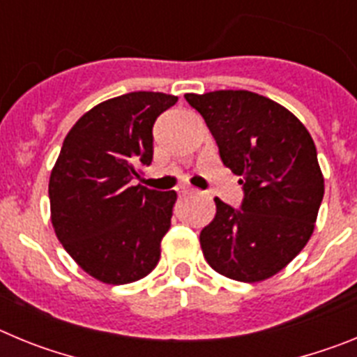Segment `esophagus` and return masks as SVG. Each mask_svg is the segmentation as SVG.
Wrapping results in <instances>:
<instances>
[{"label":"esophagus","instance_id":"obj_1","mask_svg":"<svg viewBox=\"0 0 357 357\" xmlns=\"http://www.w3.org/2000/svg\"><path fill=\"white\" fill-rule=\"evenodd\" d=\"M193 193H197V189L189 188V185H182V188L178 189V195H181V197H185V195H193Z\"/></svg>","mask_w":357,"mask_h":357}]
</instances>
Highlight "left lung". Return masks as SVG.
I'll list each match as a JSON object with an SVG mask.
<instances>
[{
  "label": "left lung",
  "mask_w": 357,
  "mask_h": 357,
  "mask_svg": "<svg viewBox=\"0 0 357 357\" xmlns=\"http://www.w3.org/2000/svg\"><path fill=\"white\" fill-rule=\"evenodd\" d=\"M184 98L245 193L239 209L214 198L216 216L200 232L204 257L239 282L275 275L309 241L324 198L313 137L288 109L250 91Z\"/></svg>",
  "instance_id": "left-lung-1"
}]
</instances>
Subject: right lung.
<instances>
[{"mask_svg": "<svg viewBox=\"0 0 357 357\" xmlns=\"http://www.w3.org/2000/svg\"><path fill=\"white\" fill-rule=\"evenodd\" d=\"M173 94L137 93L98 103L62 143L50 176L55 234L84 272L105 284L143 279L160 259L175 191L132 185L153 159V123Z\"/></svg>", "mask_w": 357, "mask_h": 357, "instance_id": "add662e5", "label": "right lung"}]
</instances>
